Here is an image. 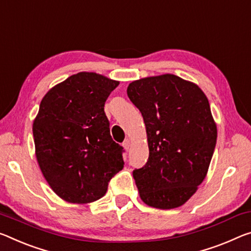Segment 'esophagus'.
<instances>
[{
	"instance_id": "1",
	"label": "esophagus",
	"mask_w": 251,
	"mask_h": 251,
	"mask_svg": "<svg viewBox=\"0 0 251 251\" xmlns=\"http://www.w3.org/2000/svg\"><path fill=\"white\" fill-rule=\"evenodd\" d=\"M123 146H124V149L126 151H128L129 147H130V141L129 140H125L124 143H123Z\"/></svg>"
}]
</instances>
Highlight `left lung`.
<instances>
[{"label": "left lung", "instance_id": "obj_1", "mask_svg": "<svg viewBox=\"0 0 251 251\" xmlns=\"http://www.w3.org/2000/svg\"><path fill=\"white\" fill-rule=\"evenodd\" d=\"M127 96L142 113L149 142V160L133 171L140 197L153 208H177L204 180L216 147L208 98L170 74L133 81Z\"/></svg>", "mask_w": 251, "mask_h": 251}]
</instances>
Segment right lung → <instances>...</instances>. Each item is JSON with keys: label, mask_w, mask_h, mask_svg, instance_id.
<instances>
[{"label": "right lung", "mask_w": 251, "mask_h": 251, "mask_svg": "<svg viewBox=\"0 0 251 251\" xmlns=\"http://www.w3.org/2000/svg\"><path fill=\"white\" fill-rule=\"evenodd\" d=\"M118 85L105 75L79 73L41 100L32 127L35 155L47 182L65 201L98 200L124 168V149L111 138L104 110Z\"/></svg>", "instance_id": "right-lung-1"}]
</instances>
